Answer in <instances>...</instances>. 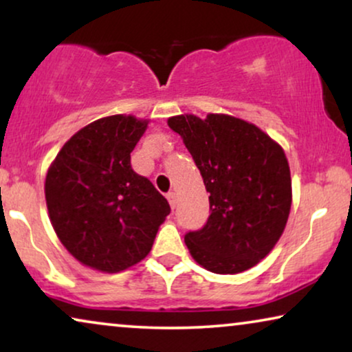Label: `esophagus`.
<instances>
[{
    "label": "esophagus",
    "instance_id": "obj_1",
    "mask_svg": "<svg viewBox=\"0 0 352 352\" xmlns=\"http://www.w3.org/2000/svg\"><path fill=\"white\" fill-rule=\"evenodd\" d=\"M166 199H168V201H170L171 208H176V194H175V192H168Z\"/></svg>",
    "mask_w": 352,
    "mask_h": 352
}]
</instances>
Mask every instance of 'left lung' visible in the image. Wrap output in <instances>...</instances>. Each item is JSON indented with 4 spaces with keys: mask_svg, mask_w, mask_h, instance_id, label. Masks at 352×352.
<instances>
[{
    "mask_svg": "<svg viewBox=\"0 0 352 352\" xmlns=\"http://www.w3.org/2000/svg\"><path fill=\"white\" fill-rule=\"evenodd\" d=\"M190 152L206 192L210 216L184 242L192 258L214 274H239L258 264L278 242L292 206L285 153L245 120L210 113L168 120Z\"/></svg>",
    "mask_w": 352,
    "mask_h": 352,
    "instance_id": "8db88e82",
    "label": "left lung"
}]
</instances>
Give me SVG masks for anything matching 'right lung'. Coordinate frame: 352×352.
<instances>
[{
  "label": "right lung",
  "mask_w": 352,
  "mask_h": 352,
  "mask_svg": "<svg viewBox=\"0 0 352 352\" xmlns=\"http://www.w3.org/2000/svg\"><path fill=\"white\" fill-rule=\"evenodd\" d=\"M147 123L133 115L96 120L64 144L47 170L51 224L85 266L110 274L134 266L170 214L165 197L131 168Z\"/></svg>",
  "instance_id": "right-lung-1"
}]
</instances>
